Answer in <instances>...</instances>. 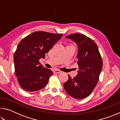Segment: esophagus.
Listing matches in <instances>:
<instances>
[{"label":"esophagus","instance_id":"obj_1","mask_svg":"<svg viewBox=\"0 0 120 120\" xmlns=\"http://www.w3.org/2000/svg\"><path fill=\"white\" fill-rule=\"evenodd\" d=\"M61 72V71H60L58 69H56V70H53V73L55 74H59V73Z\"/></svg>","mask_w":120,"mask_h":120}]
</instances>
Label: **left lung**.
<instances>
[{
	"label": "left lung",
	"mask_w": 120,
	"mask_h": 120,
	"mask_svg": "<svg viewBox=\"0 0 120 120\" xmlns=\"http://www.w3.org/2000/svg\"><path fill=\"white\" fill-rule=\"evenodd\" d=\"M78 45L77 58L79 66L78 74L74 78L68 75V80L64 84L67 94L76 99L88 96L98 82L103 67V60L96 43L90 38L79 33L66 36Z\"/></svg>",
	"instance_id": "left-lung-1"
}]
</instances>
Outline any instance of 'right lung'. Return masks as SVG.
I'll list each match as a JSON object with an SVG mask.
<instances>
[{"mask_svg": "<svg viewBox=\"0 0 120 120\" xmlns=\"http://www.w3.org/2000/svg\"><path fill=\"white\" fill-rule=\"evenodd\" d=\"M62 34L34 32L21 41L14 53L15 73L22 89L27 92L41 90L48 84L53 72L43 67L39 60L45 58Z\"/></svg>", "mask_w": 120, "mask_h": 120, "instance_id": "1", "label": "right lung"}]
</instances>
